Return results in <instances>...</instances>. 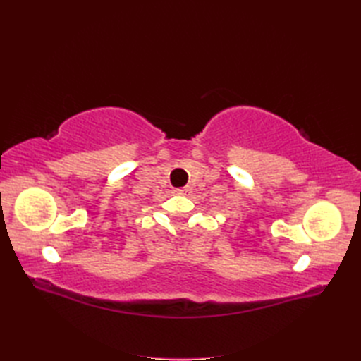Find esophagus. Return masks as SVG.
<instances>
[{"mask_svg": "<svg viewBox=\"0 0 361 361\" xmlns=\"http://www.w3.org/2000/svg\"><path fill=\"white\" fill-rule=\"evenodd\" d=\"M174 194H179V195H190L191 194V188L190 187H185V188H176L173 190Z\"/></svg>", "mask_w": 361, "mask_h": 361, "instance_id": "obj_1", "label": "esophagus"}]
</instances>
